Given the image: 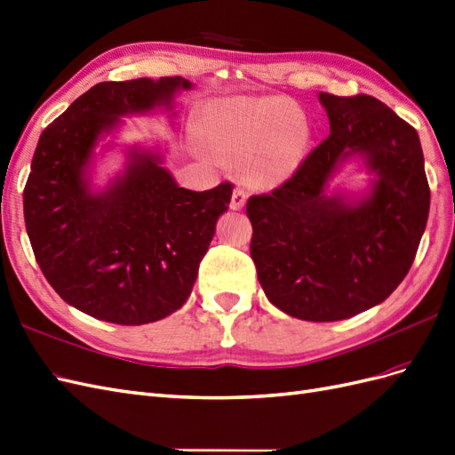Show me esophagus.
<instances>
[{
    "mask_svg": "<svg viewBox=\"0 0 455 455\" xmlns=\"http://www.w3.org/2000/svg\"><path fill=\"white\" fill-rule=\"evenodd\" d=\"M246 191L244 189H241V188H237L235 191H233V196H231V203H229V206L233 211H241L243 206H244V203H246Z\"/></svg>",
    "mask_w": 455,
    "mask_h": 455,
    "instance_id": "1",
    "label": "esophagus"
}]
</instances>
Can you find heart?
<instances>
[{"label":"heart","mask_w":455,"mask_h":455,"mask_svg":"<svg viewBox=\"0 0 455 455\" xmlns=\"http://www.w3.org/2000/svg\"><path fill=\"white\" fill-rule=\"evenodd\" d=\"M197 136L191 148L203 163L220 167L239 159V169L252 186L275 188L301 167L311 131L291 99L228 96L201 109Z\"/></svg>","instance_id":"1"}]
</instances>
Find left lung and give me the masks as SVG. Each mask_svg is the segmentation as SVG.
I'll list each match as a JSON object with an SVG mask.
<instances>
[{"instance_id":"8db88e82","label":"left lung","mask_w":455,"mask_h":455,"mask_svg":"<svg viewBox=\"0 0 455 455\" xmlns=\"http://www.w3.org/2000/svg\"><path fill=\"white\" fill-rule=\"evenodd\" d=\"M328 139L269 196L246 203L251 256L275 307L330 323L374 307L403 283L429 216L419 136L374 96L319 92ZM367 186L328 192L343 164Z\"/></svg>"}]
</instances>
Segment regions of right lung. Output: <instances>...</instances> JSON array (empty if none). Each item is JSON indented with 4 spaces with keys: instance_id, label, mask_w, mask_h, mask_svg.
Segmentation results:
<instances>
[{
    "instance_id": "add662e5",
    "label": "right lung",
    "mask_w": 455,
    "mask_h": 455,
    "mask_svg": "<svg viewBox=\"0 0 455 455\" xmlns=\"http://www.w3.org/2000/svg\"><path fill=\"white\" fill-rule=\"evenodd\" d=\"M189 89L180 76L104 81L39 136L24 188L26 231L49 284L94 319L139 326L180 309L228 211L233 186L180 188L159 142L121 148V169L94 182L123 117L167 112L172 121L176 94Z\"/></svg>"
}]
</instances>
